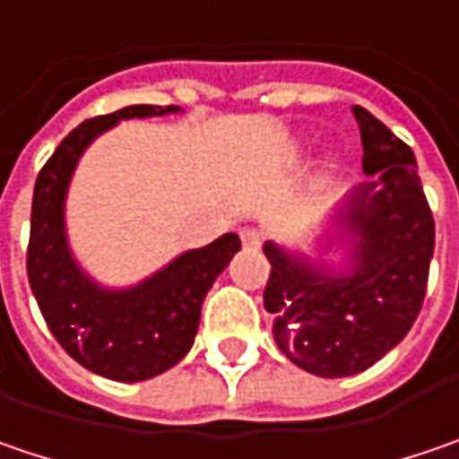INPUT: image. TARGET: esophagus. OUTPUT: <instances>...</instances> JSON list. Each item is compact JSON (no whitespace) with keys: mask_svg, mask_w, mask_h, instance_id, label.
<instances>
[{"mask_svg":"<svg viewBox=\"0 0 459 459\" xmlns=\"http://www.w3.org/2000/svg\"><path fill=\"white\" fill-rule=\"evenodd\" d=\"M241 244H244V249H259L262 247V233L254 229H244L241 230Z\"/></svg>","mask_w":459,"mask_h":459,"instance_id":"esophagus-1","label":"esophagus"}]
</instances>
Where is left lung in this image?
I'll return each instance as SVG.
<instances>
[{"label":"left lung","mask_w":459,"mask_h":459,"mask_svg":"<svg viewBox=\"0 0 459 459\" xmlns=\"http://www.w3.org/2000/svg\"><path fill=\"white\" fill-rule=\"evenodd\" d=\"M351 112L372 179L326 218L316 256L264 244L274 342L318 377L357 375L403 342L424 303L434 254V218L413 151L365 108ZM333 248L345 249L339 265L323 259Z\"/></svg>","instance_id":"left-lung-1"}]
</instances>
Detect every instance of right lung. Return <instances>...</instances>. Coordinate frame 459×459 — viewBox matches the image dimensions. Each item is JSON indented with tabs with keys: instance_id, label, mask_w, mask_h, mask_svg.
I'll list each match as a JSON object with an SVG mask.
<instances>
[{
	"instance_id": "1",
	"label": "right lung",
	"mask_w": 459,
	"mask_h": 459,
	"mask_svg": "<svg viewBox=\"0 0 459 459\" xmlns=\"http://www.w3.org/2000/svg\"><path fill=\"white\" fill-rule=\"evenodd\" d=\"M182 112L177 105H130L74 128L38 174L32 192L28 280L56 342L82 368L117 383H141L174 368L195 344L203 300L241 249L223 233L182 251L130 288H105L76 262L66 236L71 177L91 141L130 117Z\"/></svg>"
}]
</instances>
